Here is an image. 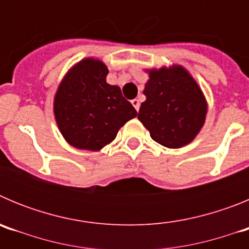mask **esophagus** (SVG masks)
Returning <instances> with one entry per match:
<instances>
[{
	"label": "esophagus",
	"instance_id": "esophagus-1",
	"mask_svg": "<svg viewBox=\"0 0 249 249\" xmlns=\"http://www.w3.org/2000/svg\"><path fill=\"white\" fill-rule=\"evenodd\" d=\"M132 105H133V107L136 108V111H138L141 107V103H140V100H137V98H135V100H132Z\"/></svg>",
	"mask_w": 249,
	"mask_h": 249
}]
</instances>
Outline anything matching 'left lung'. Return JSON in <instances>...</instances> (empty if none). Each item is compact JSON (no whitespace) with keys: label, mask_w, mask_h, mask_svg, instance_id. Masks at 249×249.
<instances>
[{"label":"left lung","mask_w":249,"mask_h":249,"mask_svg":"<svg viewBox=\"0 0 249 249\" xmlns=\"http://www.w3.org/2000/svg\"><path fill=\"white\" fill-rule=\"evenodd\" d=\"M146 101L138 120L152 140L167 148L191 143L204 124L207 102L199 86L182 66L147 70Z\"/></svg>","instance_id":"left-lung-1"}]
</instances>
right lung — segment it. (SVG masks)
I'll list each match as a JSON object with an SVG mask.
<instances>
[{"instance_id":"1","label":"right lung","mask_w":249,"mask_h":249,"mask_svg":"<svg viewBox=\"0 0 249 249\" xmlns=\"http://www.w3.org/2000/svg\"><path fill=\"white\" fill-rule=\"evenodd\" d=\"M107 73L102 61L85 58L67 72L56 92L57 126L68 143L78 149L100 151L137 116L120 87L106 82Z\"/></svg>"}]
</instances>
